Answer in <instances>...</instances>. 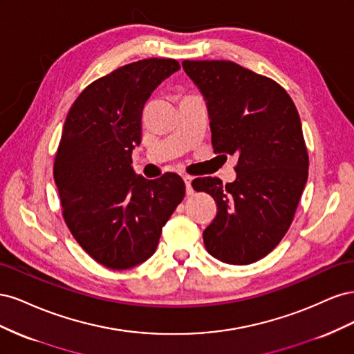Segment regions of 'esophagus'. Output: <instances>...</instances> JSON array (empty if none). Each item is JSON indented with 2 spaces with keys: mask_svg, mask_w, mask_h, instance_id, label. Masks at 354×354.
I'll return each instance as SVG.
<instances>
[{
  "mask_svg": "<svg viewBox=\"0 0 354 354\" xmlns=\"http://www.w3.org/2000/svg\"><path fill=\"white\" fill-rule=\"evenodd\" d=\"M185 180V185H186V194L192 195L194 194V189H192V177L190 176H183Z\"/></svg>",
  "mask_w": 354,
  "mask_h": 354,
  "instance_id": "obj_1",
  "label": "esophagus"
}]
</instances>
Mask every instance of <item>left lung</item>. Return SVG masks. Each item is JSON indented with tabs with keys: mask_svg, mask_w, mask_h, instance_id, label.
I'll list each match as a JSON object with an SVG mask.
<instances>
[{
	"mask_svg": "<svg viewBox=\"0 0 354 354\" xmlns=\"http://www.w3.org/2000/svg\"><path fill=\"white\" fill-rule=\"evenodd\" d=\"M183 69L207 103L216 153L238 155L236 180L192 181L217 203L203 230L207 251L223 263L259 261L291 226L308 176L301 121L273 80L229 60H185Z\"/></svg>",
	"mask_w": 354,
	"mask_h": 354,
	"instance_id": "obj_1",
	"label": "left lung"
}]
</instances>
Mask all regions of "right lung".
I'll list each match as a JSON object with an SVG mask.
<instances>
[{"instance_id":"obj_1","label":"right lung","mask_w":354,"mask_h":354,"mask_svg":"<svg viewBox=\"0 0 354 354\" xmlns=\"http://www.w3.org/2000/svg\"><path fill=\"white\" fill-rule=\"evenodd\" d=\"M180 69L174 59H145L91 82L73 102L55 160V180L72 236L90 257L125 270L152 257L162 227L183 201L176 173L137 176L145 103Z\"/></svg>"}]
</instances>
